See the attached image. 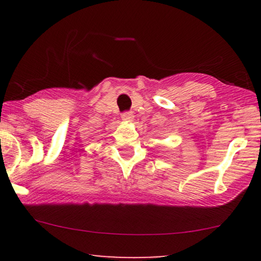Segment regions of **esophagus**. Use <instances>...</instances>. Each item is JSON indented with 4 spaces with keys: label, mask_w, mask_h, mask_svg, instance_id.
Wrapping results in <instances>:
<instances>
[{
    "label": "esophagus",
    "mask_w": 261,
    "mask_h": 261,
    "mask_svg": "<svg viewBox=\"0 0 261 261\" xmlns=\"http://www.w3.org/2000/svg\"><path fill=\"white\" fill-rule=\"evenodd\" d=\"M134 117H135V115L132 112H127V113H124L122 115V120L125 121V122L134 121Z\"/></svg>",
    "instance_id": "34e87169"
}]
</instances>
